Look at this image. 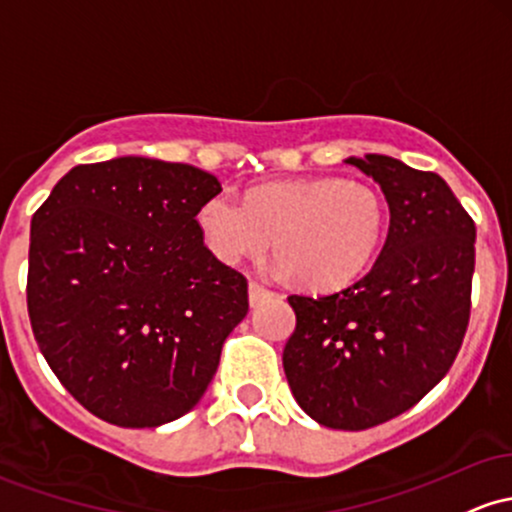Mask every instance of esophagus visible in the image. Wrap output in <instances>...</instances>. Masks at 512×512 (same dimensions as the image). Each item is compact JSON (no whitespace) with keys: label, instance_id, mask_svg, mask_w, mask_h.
Masks as SVG:
<instances>
[{"label":"esophagus","instance_id":"esophagus-1","mask_svg":"<svg viewBox=\"0 0 512 512\" xmlns=\"http://www.w3.org/2000/svg\"><path fill=\"white\" fill-rule=\"evenodd\" d=\"M247 289H250V306H260V303H265L267 299H272L274 296V291L265 289V286L257 284V282H250Z\"/></svg>","mask_w":512,"mask_h":512}]
</instances>
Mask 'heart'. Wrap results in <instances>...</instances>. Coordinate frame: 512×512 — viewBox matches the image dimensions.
Returning a JSON list of instances; mask_svg holds the SVG:
<instances>
[{"instance_id": "b5f03b06", "label": "heart", "mask_w": 512, "mask_h": 512, "mask_svg": "<svg viewBox=\"0 0 512 512\" xmlns=\"http://www.w3.org/2000/svg\"><path fill=\"white\" fill-rule=\"evenodd\" d=\"M199 230L226 265L274 257L306 289H338L357 279L379 252L389 209L364 179L303 177L255 187L243 204L216 192L201 204Z\"/></svg>"}]
</instances>
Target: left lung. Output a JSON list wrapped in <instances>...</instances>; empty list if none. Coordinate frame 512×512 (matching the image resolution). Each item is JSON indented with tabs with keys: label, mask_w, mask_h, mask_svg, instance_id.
<instances>
[{
	"label": "left lung",
	"mask_w": 512,
	"mask_h": 512,
	"mask_svg": "<svg viewBox=\"0 0 512 512\" xmlns=\"http://www.w3.org/2000/svg\"><path fill=\"white\" fill-rule=\"evenodd\" d=\"M391 211L379 260L328 296H289L284 374L325 428L367 430L406 413L449 372L471 311L476 226L445 179L389 155L350 157Z\"/></svg>",
	"instance_id": "obj_1"
}]
</instances>
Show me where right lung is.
<instances>
[{
  "label": "right lung",
  "instance_id": "add662e5",
  "mask_svg": "<svg viewBox=\"0 0 512 512\" xmlns=\"http://www.w3.org/2000/svg\"><path fill=\"white\" fill-rule=\"evenodd\" d=\"M221 182L150 157L77 165L33 213L26 303L48 367L119 428H157L199 403L247 316V279L204 245Z\"/></svg>",
  "mask_w": 512,
  "mask_h": 512
}]
</instances>
